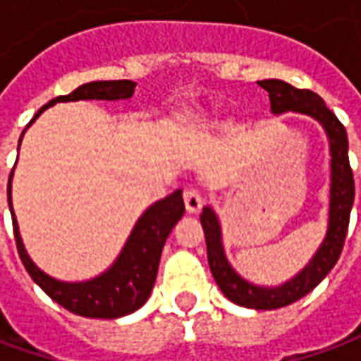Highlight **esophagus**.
<instances>
[{
	"mask_svg": "<svg viewBox=\"0 0 361 361\" xmlns=\"http://www.w3.org/2000/svg\"><path fill=\"white\" fill-rule=\"evenodd\" d=\"M183 203H185V209H188V212H191V214H197V212H201V209H203V195L197 191V189H185L183 191Z\"/></svg>",
	"mask_w": 361,
	"mask_h": 361,
	"instance_id": "obj_1",
	"label": "esophagus"
}]
</instances>
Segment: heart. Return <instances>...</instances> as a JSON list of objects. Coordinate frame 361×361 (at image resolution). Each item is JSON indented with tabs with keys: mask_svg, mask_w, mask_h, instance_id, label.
<instances>
[{
	"mask_svg": "<svg viewBox=\"0 0 361 361\" xmlns=\"http://www.w3.org/2000/svg\"><path fill=\"white\" fill-rule=\"evenodd\" d=\"M183 119H188V121H195L197 114L195 111H185V114H183Z\"/></svg>",
	"mask_w": 361,
	"mask_h": 361,
	"instance_id": "heart-1",
	"label": "heart"
}]
</instances>
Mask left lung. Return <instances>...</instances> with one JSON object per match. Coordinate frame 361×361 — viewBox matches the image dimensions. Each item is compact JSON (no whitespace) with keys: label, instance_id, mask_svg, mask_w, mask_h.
<instances>
[{"label":"left lung","instance_id":"left-lung-1","mask_svg":"<svg viewBox=\"0 0 361 361\" xmlns=\"http://www.w3.org/2000/svg\"><path fill=\"white\" fill-rule=\"evenodd\" d=\"M269 92L272 114L300 111L317 119L329 137L331 149V197H329V226L323 243L307 265L280 286H257L242 279L230 265L222 245V228L216 212L204 207L201 224L207 240V257L216 284L230 302L251 310H279L310 294L331 272L341 257L342 245L348 232L350 211L354 204V176L348 160V137L338 118L329 110L323 98L311 90L295 89L279 79L257 81Z\"/></svg>","mask_w":361,"mask_h":361}]
</instances>
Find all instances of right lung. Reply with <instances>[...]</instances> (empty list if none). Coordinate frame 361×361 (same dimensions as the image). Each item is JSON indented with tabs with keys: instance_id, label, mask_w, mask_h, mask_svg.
<instances>
[{
	"instance_id": "add662e5",
	"label": "right lung",
	"mask_w": 361,
	"mask_h": 361,
	"mask_svg": "<svg viewBox=\"0 0 361 361\" xmlns=\"http://www.w3.org/2000/svg\"><path fill=\"white\" fill-rule=\"evenodd\" d=\"M135 87H137V82L133 81L87 82V85H81L79 89H75L71 94L58 96V98L50 100L36 111L30 123L56 102L126 100V98L133 96ZM23 135H20V139H23ZM11 178L13 170L9 173V183H7V201H9V211H11L13 232H15L19 257L30 274V279L35 280L54 302H58L61 307H66L75 315H82V317L118 319L137 311L149 300L154 280H157L158 263H160L166 238L170 235L172 228L178 224V220L185 212L181 189L173 191L172 195L160 199L154 204H150L149 209L142 212L141 219L137 220V224L127 238L123 250L108 271H104L94 279L85 280V282H63V280L51 279L50 274L40 271L35 265V261L28 257L25 243L20 240L19 224H17L15 212H13Z\"/></svg>"
}]
</instances>
